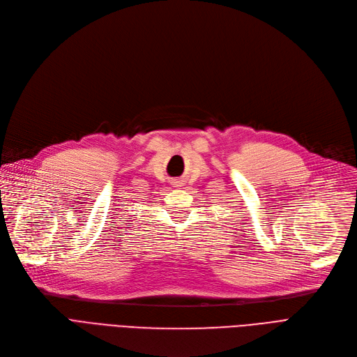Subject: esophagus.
Here are the masks:
<instances>
[{
  "mask_svg": "<svg viewBox=\"0 0 357 357\" xmlns=\"http://www.w3.org/2000/svg\"><path fill=\"white\" fill-rule=\"evenodd\" d=\"M181 183L180 181H174V188H178V185H180Z\"/></svg>",
  "mask_w": 357,
  "mask_h": 357,
  "instance_id": "34e87169",
  "label": "esophagus"
}]
</instances>
